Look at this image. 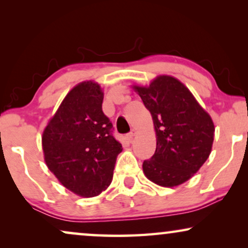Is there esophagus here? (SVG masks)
<instances>
[{
	"label": "esophagus",
	"mask_w": 248,
	"mask_h": 248,
	"mask_svg": "<svg viewBox=\"0 0 248 248\" xmlns=\"http://www.w3.org/2000/svg\"><path fill=\"white\" fill-rule=\"evenodd\" d=\"M135 134H137V131L132 130V131L130 132V133L126 134V139H127L128 141H132V140H133V138L135 137Z\"/></svg>",
	"instance_id": "esophagus-1"
}]
</instances>
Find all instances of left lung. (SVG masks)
<instances>
[{
    "mask_svg": "<svg viewBox=\"0 0 248 248\" xmlns=\"http://www.w3.org/2000/svg\"><path fill=\"white\" fill-rule=\"evenodd\" d=\"M150 111L157 139L155 152L142 168L162 187L187 182L212 150L215 124L187 87L171 76H158L149 86H132Z\"/></svg>",
    "mask_w": 248,
    "mask_h": 248,
    "instance_id": "8db88e82",
    "label": "left lung"
}]
</instances>
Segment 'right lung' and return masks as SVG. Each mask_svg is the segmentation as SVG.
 <instances>
[{"label":"right lung","mask_w":248,"mask_h":248,"mask_svg":"<svg viewBox=\"0 0 248 248\" xmlns=\"http://www.w3.org/2000/svg\"><path fill=\"white\" fill-rule=\"evenodd\" d=\"M104 93L93 80L82 81L64 98L44 128L47 167L64 187L82 198L106 191L122 145L110 133L101 109Z\"/></svg>","instance_id":"obj_1"}]
</instances>
